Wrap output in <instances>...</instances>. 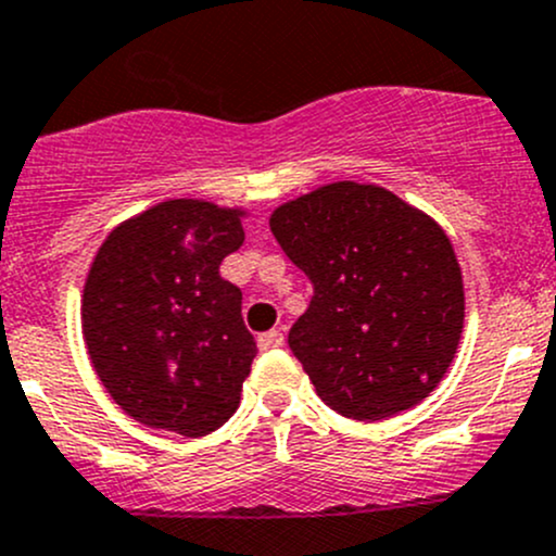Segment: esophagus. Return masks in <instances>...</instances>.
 I'll use <instances>...</instances> for the list:
<instances>
[{
	"instance_id": "obj_1",
	"label": "esophagus",
	"mask_w": 556,
	"mask_h": 556,
	"mask_svg": "<svg viewBox=\"0 0 556 556\" xmlns=\"http://www.w3.org/2000/svg\"><path fill=\"white\" fill-rule=\"evenodd\" d=\"M282 344H285L282 330H268V333L257 336V346H261V350H277V346Z\"/></svg>"
}]
</instances>
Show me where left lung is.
Wrapping results in <instances>:
<instances>
[{
  "mask_svg": "<svg viewBox=\"0 0 556 556\" xmlns=\"http://www.w3.org/2000/svg\"><path fill=\"white\" fill-rule=\"evenodd\" d=\"M268 226L314 288L288 344L317 395L361 422L425 401L452 366L465 319L444 228L350 179L277 206Z\"/></svg>",
  "mask_w": 556,
  "mask_h": 556,
  "instance_id": "obj_1",
  "label": "left lung"
}]
</instances>
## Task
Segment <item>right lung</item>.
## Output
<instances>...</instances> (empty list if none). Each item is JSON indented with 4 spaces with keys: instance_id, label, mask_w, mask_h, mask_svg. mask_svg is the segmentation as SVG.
I'll use <instances>...</instances> for the list:
<instances>
[{
    "instance_id": "right-lung-1",
    "label": "right lung",
    "mask_w": 556,
    "mask_h": 556,
    "mask_svg": "<svg viewBox=\"0 0 556 556\" xmlns=\"http://www.w3.org/2000/svg\"><path fill=\"white\" fill-rule=\"evenodd\" d=\"M242 210L172 199L121 223L83 290V339L112 401L148 428L199 439L231 419L257 355L242 290L220 277Z\"/></svg>"
}]
</instances>
